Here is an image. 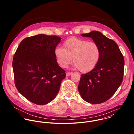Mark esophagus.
<instances>
[{"label":"esophagus","instance_id":"1","mask_svg":"<svg viewBox=\"0 0 134 134\" xmlns=\"http://www.w3.org/2000/svg\"><path fill=\"white\" fill-rule=\"evenodd\" d=\"M72 74V72H67L66 73V76L67 77L69 76Z\"/></svg>","mask_w":134,"mask_h":134}]
</instances>
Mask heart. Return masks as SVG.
<instances>
[{"label":"heart","instance_id":"1","mask_svg":"<svg viewBox=\"0 0 134 134\" xmlns=\"http://www.w3.org/2000/svg\"><path fill=\"white\" fill-rule=\"evenodd\" d=\"M63 46V48L57 47L55 49L58 63L62 68L67 66L72 57L74 67L83 73L92 71L99 62L100 49L94 42L71 38L64 42Z\"/></svg>","mask_w":134,"mask_h":134}]
</instances>
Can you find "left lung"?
<instances>
[{"label":"left lung","mask_w":134,"mask_h":134,"mask_svg":"<svg viewBox=\"0 0 134 134\" xmlns=\"http://www.w3.org/2000/svg\"><path fill=\"white\" fill-rule=\"evenodd\" d=\"M81 36L92 38L99 45L101 54L96 68L81 75L78 89L86 102L100 104L113 96L121 84L124 59L117 44L101 32L92 31Z\"/></svg>","instance_id":"obj_1"}]
</instances>
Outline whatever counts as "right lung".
<instances>
[{
    "instance_id": "obj_1",
    "label": "right lung",
    "mask_w": 134,
    "mask_h": 134,
    "mask_svg": "<svg viewBox=\"0 0 134 134\" xmlns=\"http://www.w3.org/2000/svg\"><path fill=\"white\" fill-rule=\"evenodd\" d=\"M61 38L40 34L24 38L13 56L16 88L30 102L47 104L57 96L65 71L60 68L55 49Z\"/></svg>"
}]
</instances>
